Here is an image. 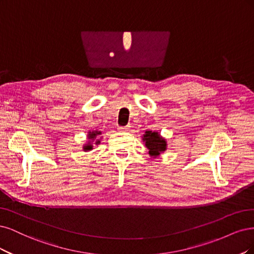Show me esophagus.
<instances>
[{
  "label": "esophagus",
  "mask_w": 254,
  "mask_h": 254,
  "mask_svg": "<svg viewBox=\"0 0 254 254\" xmlns=\"http://www.w3.org/2000/svg\"><path fill=\"white\" fill-rule=\"evenodd\" d=\"M129 127L130 126H127V127H119L118 129L120 130V132H127V130H129Z\"/></svg>",
  "instance_id": "obj_1"
}]
</instances>
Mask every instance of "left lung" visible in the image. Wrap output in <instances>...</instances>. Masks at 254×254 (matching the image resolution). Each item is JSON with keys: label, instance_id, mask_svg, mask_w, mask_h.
Returning a JSON list of instances; mask_svg holds the SVG:
<instances>
[{"label": "left lung", "instance_id": "8db88e82", "mask_svg": "<svg viewBox=\"0 0 254 254\" xmlns=\"http://www.w3.org/2000/svg\"><path fill=\"white\" fill-rule=\"evenodd\" d=\"M142 140L145 143V146L149 149L150 156L153 158L158 157L159 155L167 150V141L163 139L158 132H152L146 130L142 137Z\"/></svg>", "mask_w": 254, "mask_h": 254}]
</instances>
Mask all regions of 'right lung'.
Wrapping results in <instances>:
<instances>
[{
  "mask_svg": "<svg viewBox=\"0 0 254 254\" xmlns=\"http://www.w3.org/2000/svg\"><path fill=\"white\" fill-rule=\"evenodd\" d=\"M100 134H101L100 130H93V132H88V139H89V141H88L87 144H85V145L83 146V150H84V151L92 150V149H93V145H92L91 142H93V141L95 140V139H96V137H97L98 135H100ZM99 143H100L99 139H97V140H96V144H99Z\"/></svg>",
  "mask_w": 254,
  "mask_h": 254,
  "instance_id": "obj_1",
  "label": "right lung"
}]
</instances>
